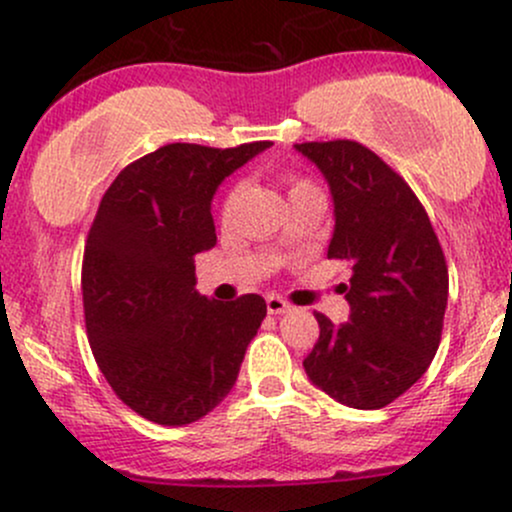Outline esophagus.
<instances>
[{
	"instance_id": "esophagus-1",
	"label": "esophagus",
	"mask_w": 512,
	"mask_h": 512,
	"mask_svg": "<svg viewBox=\"0 0 512 512\" xmlns=\"http://www.w3.org/2000/svg\"><path fill=\"white\" fill-rule=\"evenodd\" d=\"M289 308L291 306L282 299V296H274V294L267 296V311L272 313V316H282V313L289 311Z\"/></svg>"
}]
</instances>
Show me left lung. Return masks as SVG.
I'll use <instances>...</instances> for the list:
<instances>
[{"instance_id": "1", "label": "left lung", "mask_w": 512, "mask_h": 512, "mask_svg": "<svg viewBox=\"0 0 512 512\" xmlns=\"http://www.w3.org/2000/svg\"><path fill=\"white\" fill-rule=\"evenodd\" d=\"M333 196L330 260L347 262L340 291L350 320L316 313L318 342L303 359L313 386L342 406L376 411L406 393L440 347L447 265L423 204L406 182L355 140L294 145Z\"/></svg>"}]
</instances>
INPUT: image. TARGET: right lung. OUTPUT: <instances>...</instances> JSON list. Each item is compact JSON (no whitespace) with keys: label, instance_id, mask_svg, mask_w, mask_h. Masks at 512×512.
Segmentation results:
<instances>
[{"label":"right lung","instance_id":"obj_1","mask_svg":"<svg viewBox=\"0 0 512 512\" xmlns=\"http://www.w3.org/2000/svg\"><path fill=\"white\" fill-rule=\"evenodd\" d=\"M269 145H165L128 165L101 199L82 267L89 345L116 396L157 425L211 413L267 316L257 294L201 296L194 257L216 245L211 201L223 179Z\"/></svg>","mask_w":512,"mask_h":512}]
</instances>
